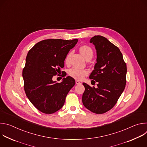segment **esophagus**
Listing matches in <instances>:
<instances>
[{"mask_svg": "<svg viewBox=\"0 0 147 147\" xmlns=\"http://www.w3.org/2000/svg\"><path fill=\"white\" fill-rule=\"evenodd\" d=\"M76 84H81V82L79 81H78V80H76Z\"/></svg>", "mask_w": 147, "mask_h": 147, "instance_id": "34e87169", "label": "esophagus"}]
</instances>
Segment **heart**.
Wrapping results in <instances>:
<instances>
[{
	"label": "heart",
	"mask_w": 147,
	"mask_h": 147,
	"mask_svg": "<svg viewBox=\"0 0 147 147\" xmlns=\"http://www.w3.org/2000/svg\"><path fill=\"white\" fill-rule=\"evenodd\" d=\"M80 52L86 60L91 59L93 56V51L91 48L87 45H83L80 48ZM71 52L69 53L65 59V62L68 63L69 62ZM88 74V71L86 69H81L78 67H73L69 70V74L70 76L76 80H81Z\"/></svg>",
	"instance_id": "heart-1"
}]
</instances>
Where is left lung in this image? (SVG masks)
<instances>
[{"mask_svg":"<svg viewBox=\"0 0 147 147\" xmlns=\"http://www.w3.org/2000/svg\"><path fill=\"white\" fill-rule=\"evenodd\" d=\"M90 42L95 47L96 63L90 78L97 82V88L84 82L85 91L82 103L96 114L111 110L123 92L126 84L127 66L120 49L100 35L92 37Z\"/></svg>","mask_w":147,"mask_h":147,"instance_id":"left-lung-1","label":"left lung"}]
</instances>
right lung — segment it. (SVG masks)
I'll use <instances>...</instances> for the list:
<instances>
[{"instance_id": "obj_1", "label": "right lung", "mask_w": 147, "mask_h": 147, "mask_svg": "<svg viewBox=\"0 0 147 147\" xmlns=\"http://www.w3.org/2000/svg\"><path fill=\"white\" fill-rule=\"evenodd\" d=\"M77 42V39L43 40L28 52L23 70L24 90L30 101L41 112L52 114L60 109L75 85L74 79L70 76L60 83L52 78L64 67L67 55Z\"/></svg>"}]
</instances>
